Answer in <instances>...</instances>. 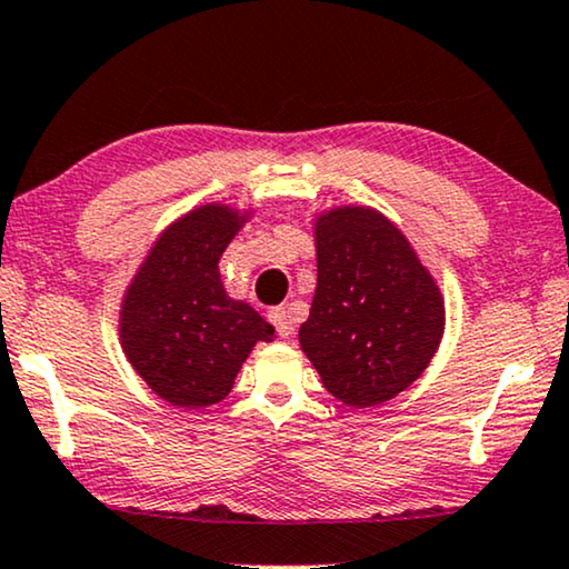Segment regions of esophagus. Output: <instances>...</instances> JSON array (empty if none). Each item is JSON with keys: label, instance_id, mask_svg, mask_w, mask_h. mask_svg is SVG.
Returning <instances> with one entry per match:
<instances>
[{"label": "esophagus", "instance_id": "obj_1", "mask_svg": "<svg viewBox=\"0 0 569 569\" xmlns=\"http://www.w3.org/2000/svg\"><path fill=\"white\" fill-rule=\"evenodd\" d=\"M268 317H270V322L276 325L280 338L291 336V320H289V312H286V307H272Z\"/></svg>", "mask_w": 569, "mask_h": 569}]
</instances>
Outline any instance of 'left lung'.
<instances>
[{
	"label": "left lung",
	"instance_id": "obj_1",
	"mask_svg": "<svg viewBox=\"0 0 569 569\" xmlns=\"http://www.w3.org/2000/svg\"><path fill=\"white\" fill-rule=\"evenodd\" d=\"M317 291L299 340L330 396L367 408L403 392L445 330L437 283L388 218L338 208L317 221Z\"/></svg>",
	"mask_w": 569,
	"mask_h": 569
}]
</instances>
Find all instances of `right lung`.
Returning <instances> with one entry per match:
<instances>
[{
    "mask_svg": "<svg viewBox=\"0 0 569 569\" xmlns=\"http://www.w3.org/2000/svg\"><path fill=\"white\" fill-rule=\"evenodd\" d=\"M239 229L229 208L206 206L171 226L134 276L121 305V346L158 396L206 408L233 388L257 340L272 325L226 293L218 260Z\"/></svg>",
    "mask_w": 569,
    "mask_h": 569,
    "instance_id": "obj_1",
    "label": "right lung"
}]
</instances>
